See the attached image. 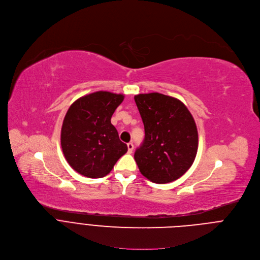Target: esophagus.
Instances as JSON below:
<instances>
[{"mask_svg":"<svg viewBox=\"0 0 260 260\" xmlns=\"http://www.w3.org/2000/svg\"><path fill=\"white\" fill-rule=\"evenodd\" d=\"M134 151V144L133 143H128L127 144V152L128 154H132Z\"/></svg>","mask_w":260,"mask_h":260,"instance_id":"obj_1","label":"esophagus"}]
</instances>
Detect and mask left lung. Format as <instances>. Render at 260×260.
Returning a JSON list of instances; mask_svg holds the SVG:
<instances>
[{
	"label": "left lung",
	"mask_w": 260,
	"mask_h": 260,
	"mask_svg": "<svg viewBox=\"0 0 260 260\" xmlns=\"http://www.w3.org/2000/svg\"><path fill=\"white\" fill-rule=\"evenodd\" d=\"M135 101L145 126V139L136 150L141 173L158 184L181 177L192 165L199 148L196 121L178 99L160 93L139 94Z\"/></svg>",
	"instance_id": "8db88e82"
}]
</instances>
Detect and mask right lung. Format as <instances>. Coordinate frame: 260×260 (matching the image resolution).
Instances as JSON below:
<instances>
[{
  "label": "right lung",
  "instance_id": "add662e5",
  "mask_svg": "<svg viewBox=\"0 0 260 260\" xmlns=\"http://www.w3.org/2000/svg\"><path fill=\"white\" fill-rule=\"evenodd\" d=\"M123 98L122 94L98 91L77 99L67 111L60 145L67 162L81 175L104 177L127 152L110 121Z\"/></svg>",
  "mask_w": 260,
  "mask_h": 260
}]
</instances>
